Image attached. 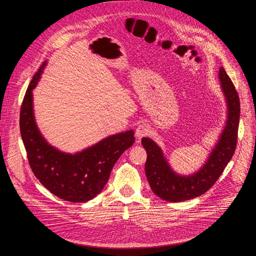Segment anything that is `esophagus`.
<instances>
[{"mask_svg":"<svg viewBox=\"0 0 256 256\" xmlns=\"http://www.w3.org/2000/svg\"><path fill=\"white\" fill-rule=\"evenodd\" d=\"M149 132H150L149 126L146 124H140L138 126V128L136 130V136L138 138H142V136L149 134Z\"/></svg>","mask_w":256,"mask_h":256,"instance_id":"34e87169","label":"esophagus"}]
</instances>
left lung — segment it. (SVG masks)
I'll list each match as a JSON object with an SVG mask.
<instances>
[{
	"label": "left lung",
	"instance_id": "1",
	"mask_svg": "<svg viewBox=\"0 0 256 256\" xmlns=\"http://www.w3.org/2000/svg\"><path fill=\"white\" fill-rule=\"evenodd\" d=\"M218 81L226 101L227 118L220 136L200 169L188 175L177 173L156 142L150 138H142V147L147 152L146 176L153 192L164 200L179 202L204 194L214 184L234 155L240 118V101L223 66L218 70Z\"/></svg>",
	"mask_w": 256,
	"mask_h": 256
}]
</instances>
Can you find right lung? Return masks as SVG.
Listing matches in <instances>:
<instances>
[{
	"label": "right lung",
	"mask_w": 256,
	"mask_h": 256,
	"mask_svg": "<svg viewBox=\"0 0 256 256\" xmlns=\"http://www.w3.org/2000/svg\"><path fill=\"white\" fill-rule=\"evenodd\" d=\"M46 64V60L33 76L22 102V140L30 167L46 190L66 202H85L101 192L118 158L134 142V130L108 136L72 154L52 146L36 124L32 93Z\"/></svg>",
	"instance_id": "right-lung-1"
}]
</instances>
